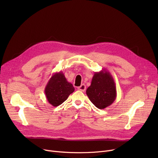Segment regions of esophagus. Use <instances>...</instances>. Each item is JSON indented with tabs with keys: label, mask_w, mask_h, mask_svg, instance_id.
Instances as JSON below:
<instances>
[{
	"label": "esophagus",
	"mask_w": 158,
	"mask_h": 158,
	"mask_svg": "<svg viewBox=\"0 0 158 158\" xmlns=\"http://www.w3.org/2000/svg\"><path fill=\"white\" fill-rule=\"evenodd\" d=\"M77 89H78L79 91H81V92H85V89H86V86H85V85L82 84V85H81L80 86H79V87L77 88Z\"/></svg>",
	"instance_id": "34e87169"
}]
</instances>
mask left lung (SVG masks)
<instances>
[{"mask_svg": "<svg viewBox=\"0 0 158 158\" xmlns=\"http://www.w3.org/2000/svg\"><path fill=\"white\" fill-rule=\"evenodd\" d=\"M86 95L98 109L111 105L117 97V88L111 74L106 69L95 72L92 83L86 89Z\"/></svg>", "mask_w": 158, "mask_h": 158, "instance_id": "8db88e82", "label": "left lung"}]
</instances>
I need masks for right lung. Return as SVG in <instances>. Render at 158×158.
<instances>
[{
    "mask_svg": "<svg viewBox=\"0 0 158 158\" xmlns=\"http://www.w3.org/2000/svg\"><path fill=\"white\" fill-rule=\"evenodd\" d=\"M75 90L74 87L66 80L62 72L54 73L45 88V94L49 104L54 107L61 105Z\"/></svg>",
    "mask_w": 158,
    "mask_h": 158,
    "instance_id": "right-lung-1",
    "label": "right lung"
}]
</instances>
